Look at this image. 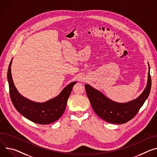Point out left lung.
Masks as SVG:
<instances>
[{"instance_id": "left-lung-1", "label": "left lung", "mask_w": 157, "mask_h": 157, "mask_svg": "<svg viewBox=\"0 0 157 157\" xmlns=\"http://www.w3.org/2000/svg\"><path fill=\"white\" fill-rule=\"evenodd\" d=\"M148 68L147 84L144 92L136 99L127 103L113 101L90 85L85 84L87 96L96 115L105 121L113 124H123L134 118L148 98L150 92L151 79L150 66Z\"/></svg>"}]
</instances>
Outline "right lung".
I'll return each instance as SVG.
<instances>
[{
	"instance_id": "add662e5",
	"label": "right lung",
	"mask_w": 157,
	"mask_h": 157,
	"mask_svg": "<svg viewBox=\"0 0 157 157\" xmlns=\"http://www.w3.org/2000/svg\"><path fill=\"white\" fill-rule=\"evenodd\" d=\"M12 61L8 69L7 80L11 101L17 111L27 119L40 124H50L59 119L63 115L68 98L76 82L68 84L58 96L48 101H32L20 94L14 85L11 75Z\"/></svg>"
}]
</instances>
